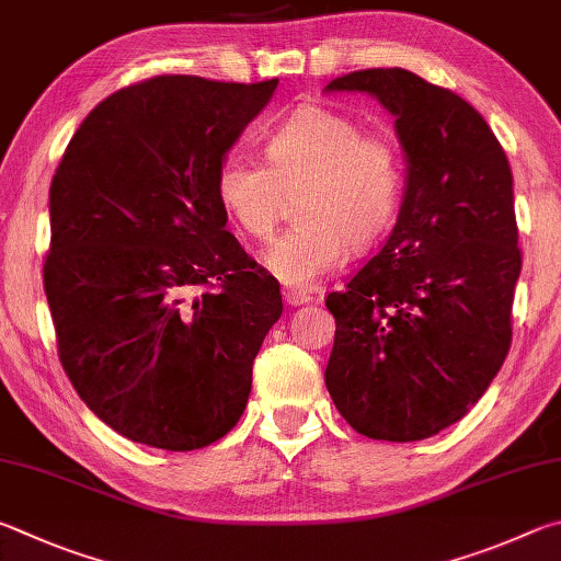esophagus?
<instances>
[{"label": "esophagus", "mask_w": 561, "mask_h": 561, "mask_svg": "<svg viewBox=\"0 0 561 561\" xmlns=\"http://www.w3.org/2000/svg\"><path fill=\"white\" fill-rule=\"evenodd\" d=\"M283 296H286V302L293 308L298 306H306V302H312V296L308 290H298V288H286L283 290Z\"/></svg>", "instance_id": "obj_1"}]
</instances>
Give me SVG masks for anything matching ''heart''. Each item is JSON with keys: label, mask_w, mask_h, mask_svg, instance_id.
Returning a JSON list of instances; mask_svg holds the SVG:
<instances>
[{"label": "heart", "mask_w": 561, "mask_h": 561, "mask_svg": "<svg viewBox=\"0 0 561 561\" xmlns=\"http://www.w3.org/2000/svg\"><path fill=\"white\" fill-rule=\"evenodd\" d=\"M265 164L224 157L216 192L233 221L268 239L298 194L300 224L265 251V265L288 286L308 288L345 263L350 245L367 249L399 211L407 184L404 152L389 133L325 105H300L263 140Z\"/></svg>", "instance_id": "1"}]
</instances>
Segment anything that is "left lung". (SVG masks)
<instances>
[{"label": "left lung", "instance_id": "left-lung-1", "mask_svg": "<svg viewBox=\"0 0 561 561\" xmlns=\"http://www.w3.org/2000/svg\"><path fill=\"white\" fill-rule=\"evenodd\" d=\"M391 115L409 157L404 204L375 259L330 293L325 385L377 440H421L463 419L513 342L517 245L507 154L473 105L404 68L332 78Z\"/></svg>", "mask_w": 561, "mask_h": 561}]
</instances>
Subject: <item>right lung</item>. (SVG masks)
<instances>
[{"label": "right lung", "instance_id": "right-lung-1", "mask_svg": "<svg viewBox=\"0 0 561 561\" xmlns=\"http://www.w3.org/2000/svg\"><path fill=\"white\" fill-rule=\"evenodd\" d=\"M278 78L152 76L78 125L48 192L58 359L117 434L196 450L229 434L280 286L226 231L216 172Z\"/></svg>", "mask_w": 561, "mask_h": 561}]
</instances>
